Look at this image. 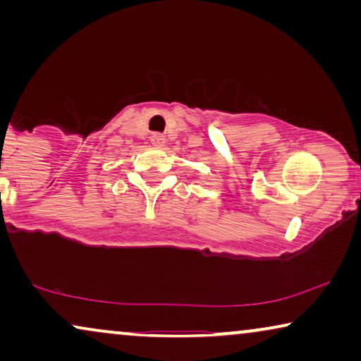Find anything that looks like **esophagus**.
I'll return each instance as SVG.
<instances>
[{"label":"esophagus","instance_id":"obj_1","mask_svg":"<svg viewBox=\"0 0 361 361\" xmlns=\"http://www.w3.org/2000/svg\"><path fill=\"white\" fill-rule=\"evenodd\" d=\"M164 142H166V136L161 135V133H154V135L151 136V145L152 146L161 147V146H164Z\"/></svg>","mask_w":361,"mask_h":361}]
</instances>
